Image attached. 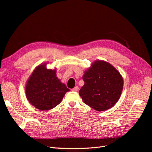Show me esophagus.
Here are the masks:
<instances>
[{
	"label": "esophagus",
	"mask_w": 152,
	"mask_h": 152,
	"mask_svg": "<svg viewBox=\"0 0 152 152\" xmlns=\"http://www.w3.org/2000/svg\"><path fill=\"white\" fill-rule=\"evenodd\" d=\"M78 90H79V87L77 86H76V87H74L73 89H72V91H75V92H77Z\"/></svg>",
	"instance_id": "obj_1"
}]
</instances>
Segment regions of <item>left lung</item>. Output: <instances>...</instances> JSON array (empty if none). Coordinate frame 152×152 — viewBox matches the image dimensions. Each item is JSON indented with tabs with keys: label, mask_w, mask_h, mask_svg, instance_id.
Masks as SVG:
<instances>
[{
	"label": "left lung",
	"mask_w": 152,
	"mask_h": 152,
	"mask_svg": "<svg viewBox=\"0 0 152 152\" xmlns=\"http://www.w3.org/2000/svg\"><path fill=\"white\" fill-rule=\"evenodd\" d=\"M83 79L84 84L79 94L86 104L95 110L111 108L121 96L123 79L119 72L106 61H94Z\"/></svg>",
	"instance_id": "1"
}]
</instances>
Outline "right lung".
<instances>
[{
	"label": "right lung",
	"mask_w": 152,
	"mask_h": 152,
	"mask_svg": "<svg viewBox=\"0 0 152 152\" xmlns=\"http://www.w3.org/2000/svg\"><path fill=\"white\" fill-rule=\"evenodd\" d=\"M25 91L28 101L34 107L49 110L59 104L69 89L57 77L55 69H47L44 63L32 73Z\"/></svg>",
	"instance_id": "right-lung-1"
}]
</instances>
